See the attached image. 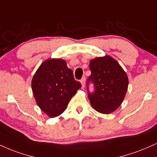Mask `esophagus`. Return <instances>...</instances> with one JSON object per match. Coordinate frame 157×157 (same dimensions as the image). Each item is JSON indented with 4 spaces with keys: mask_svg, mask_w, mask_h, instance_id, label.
I'll list each match as a JSON object with an SVG mask.
<instances>
[{
    "mask_svg": "<svg viewBox=\"0 0 157 157\" xmlns=\"http://www.w3.org/2000/svg\"><path fill=\"white\" fill-rule=\"evenodd\" d=\"M80 82H81V84H82V88H83L84 87H85V86H86V77H82V78L81 79Z\"/></svg>",
    "mask_w": 157,
    "mask_h": 157,
    "instance_id": "1",
    "label": "esophagus"
}]
</instances>
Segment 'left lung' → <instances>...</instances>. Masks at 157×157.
<instances>
[{
    "instance_id": "1",
    "label": "left lung",
    "mask_w": 157,
    "mask_h": 157,
    "mask_svg": "<svg viewBox=\"0 0 157 157\" xmlns=\"http://www.w3.org/2000/svg\"><path fill=\"white\" fill-rule=\"evenodd\" d=\"M89 67L91 75L87 86L91 82L95 87L93 94L88 90L92 107L103 114L114 112L121 105L127 91V75L120 64L109 56L91 60Z\"/></svg>"
}]
</instances>
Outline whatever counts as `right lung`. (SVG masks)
I'll use <instances>...</instances> for the list:
<instances>
[{
	"label": "right lung",
	"instance_id": "obj_1",
	"mask_svg": "<svg viewBox=\"0 0 157 157\" xmlns=\"http://www.w3.org/2000/svg\"><path fill=\"white\" fill-rule=\"evenodd\" d=\"M32 90L38 106L51 118L63 113L70 99L81 87L73 71L60 58L43 62L33 75Z\"/></svg>",
	"mask_w": 157,
	"mask_h": 157
}]
</instances>
